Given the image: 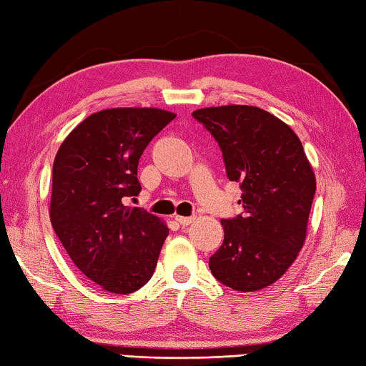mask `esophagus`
I'll list each match as a JSON object with an SVG mask.
<instances>
[{
    "mask_svg": "<svg viewBox=\"0 0 366 366\" xmlns=\"http://www.w3.org/2000/svg\"><path fill=\"white\" fill-rule=\"evenodd\" d=\"M175 222L178 223V224H182V226H188V224H191L192 222H194V217H175Z\"/></svg>",
    "mask_w": 366,
    "mask_h": 366,
    "instance_id": "34e87169",
    "label": "esophagus"
}]
</instances>
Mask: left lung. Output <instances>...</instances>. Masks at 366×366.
I'll return each instance as SVG.
<instances>
[{
	"instance_id": "obj_1",
	"label": "left lung",
	"mask_w": 366,
	"mask_h": 366,
	"mask_svg": "<svg viewBox=\"0 0 366 366\" xmlns=\"http://www.w3.org/2000/svg\"><path fill=\"white\" fill-rule=\"evenodd\" d=\"M192 118L217 140L227 178L242 189V212L222 219L224 239L209 267L232 290H261L285 274L305 244L315 194L311 164L293 130L261 108H202Z\"/></svg>"
}]
</instances>
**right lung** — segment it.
<instances>
[{"label": "right lung", "instance_id": "obj_1", "mask_svg": "<svg viewBox=\"0 0 366 366\" xmlns=\"http://www.w3.org/2000/svg\"><path fill=\"white\" fill-rule=\"evenodd\" d=\"M175 119L157 108L94 113L60 144L52 167L51 222L79 271L114 295L140 290L154 272L169 227L142 207L139 161Z\"/></svg>", "mask_w": 366, "mask_h": 366}]
</instances>
